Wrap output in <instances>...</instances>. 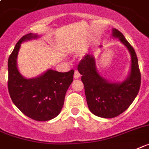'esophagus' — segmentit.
Returning <instances> with one entry per match:
<instances>
[{
    "mask_svg": "<svg viewBox=\"0 0 149 149\" xmlns=\"http://www.w3.org/2000/svg\"><path fill=\"white\" fill-rule=\"evenodd\" d=\"M80 76H81V74H80V73L77 71H74V78L75 79H78L80 77Z\"/></svg>",
    "mask_w": 149,
    "mask_h": 149,
    "instance_id": "obj_1",
    "label": "esophagus"
}]
</instances>
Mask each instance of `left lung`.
<instances>
[{
	"mask_svg": "<svg viewBox=\"0 0 149 149\" xmlns=\"http://www.w3.org/2000/svg\"><path fill=\"white\" fill-rule=\"evenodd\" d=\"M112 37L119 39L131 56L130 72L122 82H112L98 72L94 55L87 54L80 61L77 71L81 74L90 111L102 118H113L126 111L138 94L141 74L136 52L119 30L113 28ZM102 45H100L101 47Z\"/></svg>",
	"mask_w": 149,
	"mask_h": 149,
	"instance_id": "1",
	"label": "left lung"
}]
</instances>
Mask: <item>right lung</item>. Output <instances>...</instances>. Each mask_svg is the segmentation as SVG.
Here are the masks:
<instances>
[{
	"label": "right lung",
	"instance_id": "add662e5",
	"mask_svg": "<svg viewBox=\"0 0 149 149\" xmlns=\"http://www.w3.org/2000/svg\"><path fill=\"white\" fill-rule=\"evenodd\" d=\"M39 37L36 33H29L17 42L8 59L7 84L12 101L23 114L36 121H48L60 113L74 72L62 73L48 69L32 78L22 75L17 61L20 45Z\"/></svg>",
	"mask_w": 149,
	"mask_h": 149
}]
</instances>
